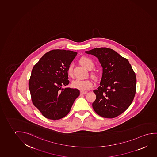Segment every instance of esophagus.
I'll list each match as a JSON object with an SVG mask.
<instances>
[{"label":"esophagus","mask_w":157,"mask_h":157,"mask_svg":"<svg viewBox=\"0 0 157 157\" xmlns=\"http://www.w3.org/2000/svg\"><path fill=\"white\" fill-rule=\"evenodd\" d=\"M87 93L86 91H81L80 92V94L81 95H83V94H86Z\"/></svg>","instance_id":"esophagus-1"}]
</instances>
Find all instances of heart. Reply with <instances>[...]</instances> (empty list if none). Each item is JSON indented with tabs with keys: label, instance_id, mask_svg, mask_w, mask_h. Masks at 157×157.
<instances>
[{
	"label": "heart",
	"instance_id": "1",
	"mask_svg": "<svg viewBox=\"0 0 157 157\" xmlns=\"http://www.w3.org/2000/svg\"><path fill=\"white\" fill-rule=\"evenodd\" d=\"M80 63L87 69H89L90 66H93V61H92L91 59L89 58L83 57L80 59ZM72 70L73 65L70 64L68 66L67 70L68 75H72ZM92 85H93L92 82L89 80H81L76 79L73 80L72 82V87L75 89H79L82 91H85V90H87L88 89H90L92 87Z\"/></svg>",
	"mask_w": 157,
	"mask_h": 157
}]
</instances>
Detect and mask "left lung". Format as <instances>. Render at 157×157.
Listing matches in <instances>:
<instances>
[{
  "label": "left lung",
  "mask_w": 157,
  "mask_h": 157,
  "mask_svg": "<svg viewBox=\"0 0 157 157\" xmlns=\"http://www.w3.org/2000/svg\"><path fill=\"white\" fill-rule=\"evenodd\" d=\"M85 52L97 57L102 67L100 86L93 92L94 111L106 118L123 113L132 104L136 92V75L129 61L112 49L95 48Z\"/></svg>",
  "instance_id": "obj_1"
}]
</instances>
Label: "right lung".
Wrapping results in <instances>:
<instances>
[{"mask_svg":"<svg viewBox=\"0 0 157 157\" xmlns=\"http://www.w3.org/2000/svg\"><path fill=\"white\" fill-rule=\"evenodd\" d=\"M77 54L69 50H51L33 67L29 82L31 99L46 118H64L79 96L78 89L62 87L70 82L67 70Z\"/></svg>","mask_w":157,"mask_h":157,"instance_id":"right-lung-1","label":"right lung"}]
</instances>
